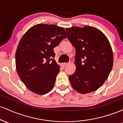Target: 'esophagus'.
I'll return each mask as SVG.
<instances>
[{"label":"esophagus","mask_w":123,"mask_h":123,"mask_svg":"<svg viewBox=\"0 0 123 123\" xmlns=\"http://www.w3.org/2000/svg\"><path fill=\"white\" fill-rule=\"evenodd\" d=\"M68 64H69V63H63L62 64V66L63 67H65V66H67Z\"/></svg>","instance_id":"esophagus-1"}]
</instances>
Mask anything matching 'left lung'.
I'll return each mask as SVG.
<instances>
[{
  "label": "left lung",
  "instance_id": "8db88e82",
  "mask_svg": "<svg viewBox=\"0 0 123 123\" xmlns=\"http://www.w3.org/2000/svg\"><path fill=\"white\" fill-rule=\"evenodd\" d=\"M76 50V70L69 76L72 88L80 94L95 91L103 85L113 65L110 42L99 29L90 26L66 29Z\"/></svg>",
  "mask_w": 123,
  "mask_h": 123
}]
</instances>
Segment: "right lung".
<instances>
[{
    "mask_svg": "<svg viewBox=\"0 0 123 123\" xmlns=\"http://www.w3.org/2000/svg\"><path fill=\"white\" fill-rule=\"evenodd\" d=\"M67 37L62 27L39 24L29 28L18 43L15 66L21 81L35 94L44 95L53 89L60 66L53 49Z\"/></svg>",
    "mask_w": 123,
    "mask_h": 123,
    "instance_id": "1",
    "label": "right lung"
}]
</instances>
